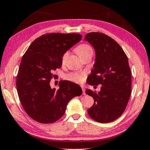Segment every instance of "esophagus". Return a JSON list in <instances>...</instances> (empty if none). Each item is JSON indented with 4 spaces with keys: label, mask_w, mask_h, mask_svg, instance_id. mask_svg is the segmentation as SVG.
Instances as JSON below:
<instances>
[{
    "label": "esophagus",
    "mask_w": 150,
    "mask_h": 150,
    "mask_svg": "<svg viewBox=\"0 0 150 150\" xmlns=\"http://www.w3.org/2000/svg\"><path fill=\"white\" fill-rule=\"evenodd\" d=\"M81 88H82V91H83V94L86 95V89H85L84 87L83 86H81Z\"/></svg>",
    "instance_id": "1"
}]
</instances>
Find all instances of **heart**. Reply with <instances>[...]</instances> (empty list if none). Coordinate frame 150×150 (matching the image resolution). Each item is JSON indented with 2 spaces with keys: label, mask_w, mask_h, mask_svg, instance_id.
<instances>
[{
  "label": "heart",
  "mask_w": 150,
  "mask_h": 150,
  "mask_svg": "<svg viewBox=\"0 0 150 150\" xmlns=\"http://www.w3.org/2000/svg\"><path fill=\"white\" fill-rule=\"evenodd\" d=\"M76 50H77V54L79 55V57H81L83 56L86 55L88 53L93 52L92 48H91L89 45H88V44H86L79 45L77 47V49H76ZM67 56H68V52H67L64 54L63 57H62V60L64 61ZM67 78L69 80L72 81L73 82L81 83L83 81L85 77H84V75L80 74V73H72L67 76Z\"/></svg>",
  "instance_id": "1"
}]
</instances>
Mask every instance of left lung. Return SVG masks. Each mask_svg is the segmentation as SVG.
<instances>
[{
  "label": "left lung",
  "mask_w": 150,
  "mask_h": 150,
  "mask_svg": "<svg viewBox=\"0 0 150 150\" xmlns=\"http://www.w3.org/2000/svg\"><path fill=\"white\" fill-rule=\"evenodd\" d=\"M84 40L95 50L93 69L89 85H102L99 92L87 89L94 103L88 110L96 121L106 123L120 117L126 108L131 93V73L128 58L117 42L102 33H88Z\"/></svg>",
  "instance_id": "1"
}]
</instances>
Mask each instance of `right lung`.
Instances as JSON below:
<instances>
[{
	"label": "right lung",
	"instance_id": "1",
	"mask_svg": "<svg viewBox=\"0 0 150 150\" xmlns=\"http://www.w3.org/2000/svg\"><path fill=\"white\" fill-rule=\"evenodd\" d=\"M81 38L78 33H46L35 39L22 58L17 90L25 112L35 121L56 122L64 115L69 102L81 95V87L71 81H62L57 90L50 86L53 71L61 67L64 54Z\"/></svg>",
	"mask_w": 150,
	"mask_h": 150
}]
</instances>
